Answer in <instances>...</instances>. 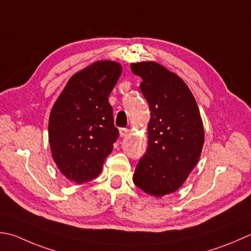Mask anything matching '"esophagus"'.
<instances>
[{
	"mask_svg": "<svg viewBox=\"0 0 251 251\" xmlns=\"http://www.w3.org/2000/svg\"><path fill=\"white\" fill-rule=\"evenodd\" d=\"M129 129L128 128H120V136L121 137H126L128 135Z\"/></svg>",
	"mask_w": 251,
	"mask_h": 251,
	"instance_id": "1",
	"label": "esophagus"
}]
</instances>
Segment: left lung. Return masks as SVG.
<instances>
[{"mask_svg":"<svg viewBox=\"0 0 251 251\" xmlns=\"http://www.w3.org/2000/svg\"><path fill=\"white\" fill-rule=\"evenodd\" d=\"M141 77L148 102V149L137 164L134 183L146 194L163 197L175 193L198 163L204 129L193 93L180 77L156 62L130 65Z\"/></svg>","mask_w":251,"mask_h":251,"instance_id":"1","label":"left lung"}]
</instances>
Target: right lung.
Segmentation results:
<instances>
[{"mask_svg":"<svg viewBox=\"0 0 251 251\" xmlns=\"http://www.w3.org/2000/svg\"><path fill=\"white\" fill-rule=\"evenodd\" d=\"M122 74L114 61H98L67 81L51 110L49 141L52 158L77 184L96 178L119 138L109 96Z\"/></svg>","mask_w":251,"mask_h":251,"instance_id":"1","label":"right lung"}]
</instances>
